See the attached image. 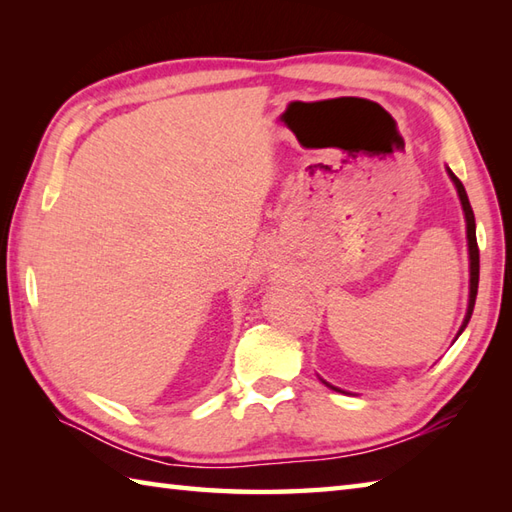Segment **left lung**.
Here are the masks:
<instances>
[{"label": "left lung", "instance_id": "obj_1", "mask_svg": "<svg viewBox=\"0 0 512 512\" xmlns=\"http://www.w3.org/2000/svg\"><path fill=\"white\" fill-rule=\"evenodd\" d=\"M449 176H451V180L455 182V187H458L460 200H462V209H464V217H466V237H469V257H471V295H469V310H466V319H464L462 328H460V334H462V330L466 328V323L471 321V314H473V308H475L477 284H480V248H477L475 215H473V209H471L469 195H466V191H464V184H462L458 178H455L451 171H449Z\"/></svg>", "mask_w": 512, "mask_h": 512}]
</instances>
